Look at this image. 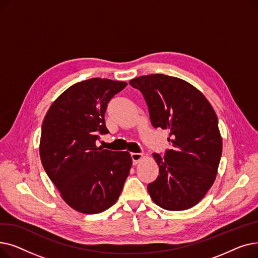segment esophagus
I'll use <instances>...</instances> for the list:
<instances>
[{
  "label": "esophagus",
  "instance_id": "obj_1",
  "mask_svg": "<svg viewBox=\"0 0 258 258\" xmlns=\"http://www.w3.org/2000/svg\"><path fill=\"white\" fill-rule=\"evenodd\" d=\"M131 156H132V160H133L134 164H138L139 162H141L144 158L143 154H139V153H132Z\"/></svg>",
  "mask_w": 258,
  "mask_h": 258
}]
</instances>
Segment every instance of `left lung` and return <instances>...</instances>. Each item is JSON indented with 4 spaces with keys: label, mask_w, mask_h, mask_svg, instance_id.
<instances>
[{
    "label": "left lung",
    "mask_w": 258,
    "mask_h": 258,
    "mask_svg": "<svg viewBox=\"0 0 258 258\" xmlns=\"http://www.w3.org/2000/svg\"><path fill=\"white\" fill-rule=\"evenodd\" d=\"M141 91L154 127L169 132L170 150L153 154L159 175L147 185L154 203L170 211L196 206L213 185L223 151L212 105L196 87L164 74L130 80Z\"/></svg>",
    "instance_id": "obj_1"
}]
</instances>
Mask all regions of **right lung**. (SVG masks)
I'll return each mask as SVG.
<instances>
[{"instance_id": "add662e5", "label": "right lung", "mask_w": 258, "mask_h": 258, "mask_svg": "<svg viewBox=\"0 0 258 258\" xmlns=\"http://www.w3.org/2000/svg\"><path fill=\"white\" fill-rule=\"evenodd\" d=\"M124 81L91 78L54 100L42 125L39 156L48 177L74 210L100 213L117 202L133 161L128 152L97 146L107 134L108 101L126 87Z\"/></svg>"}]
</instances>
